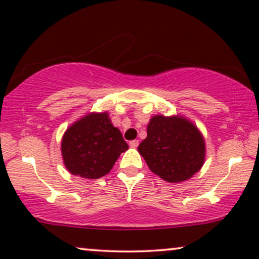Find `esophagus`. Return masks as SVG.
Listing matches in <instances>:
<instances>
[{
	"instance_id": "1",
	"label": "esophagus",
	"mask_w": 259,
	"mask_h": 259,
	"mask_svg": "<svg viewBox=\"0 0 259 259\" xmlns=\"http://www.w3.org/2000/svg\"><path fill=\"white\" fill-rule=\"evenodd\" d=\"M138 145H139V140H132V142H130V146H131V148L136 149Z\"/></svg>"
}]
</instances>
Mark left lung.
Masks as SVG:
<instances>
[{"instance_id": "1", "label": "left lung", "mask_w": 259, "mask_h": 259, "mask_svg": "<svg viewBox=\"0 0 259 259\" xmlns=\"http://www.w3.org/2000/svg\"><path fill=\"white\" fill-rule=\"evenodd\" d=\"M148 136L138 146L150 170L168 183H183L200 170L205 140L192 121L181 115H154Z\"/></svg>"}]
</instances>
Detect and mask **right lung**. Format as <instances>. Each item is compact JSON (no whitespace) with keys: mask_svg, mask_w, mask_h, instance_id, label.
Returning a JSON list of instances; mask_svg holds the SVG:
<instances>
[{"mask_svg":"<svg viewBox=\"0 0 259 259\" xmlns=\"http://www.w3.org/2000/svg\"><path fill=\"white\" fill-rule=\"evenodd\" d=\"M128 149L108 111L89 113L66 130L61 140L63 164L73 175L100 179Z\"/></svg>","mask_w":259,"mask_h":259,"instance_id":"obj_1","label":"right lung"}]
</instances>
